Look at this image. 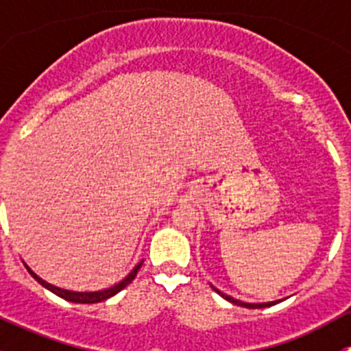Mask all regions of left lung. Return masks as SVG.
Instances as JSON below:
<instances>
[{"label": "left lung", "mask_w": 351, "mask_h": 351, "mask_svg": "<svg viewBox=\"0 0 351 351\" xmlns=\"http://www.w3.org/2000/svg\"><path fill=\"white\" fill-rule=\"evenodd\" d=\"M210 287H212V289L215 290V292L219 293V295L222 297V299L229 300V302L236 304V306L247 307V309H263V307H270V306H275V304H278V302H280V300H271V302H260V304H254V302H243V300H239V299H234V297H231V295H228V293L221 292V290H219V289H215L214 285H210Z\"/></svg>", "instance_id": "obj_1"}]
</instances>
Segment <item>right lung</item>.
Instances as JSON below:
<instances>
[{
  "label": "right lung",
  "mask_w": 351,
  "mask_h": 351,
  "mask_svg": "<svg viewBox=\"0 0 351 351\" xmlns=\"http://www.w3.org/2000/svg\"><path fill=\"white\" fill-rule=\"evenodd\" d=\"M143 261H139V263H137L136 267H134V270L130 271V274L127 275V277L123 278L122 282H119V284H115L113 287H108V289L97 290V292H74V290L61 289V287H56V285L49 284V282L42 280V278L38 277L37 274H34V271H32L30 268L27 267V265H25V267H27L28 274H30L32 277H34L35 280L38 282V284H40L42 287H45V289H47V290H51L52 293L59 295V297H61V299L69 300V302H76V304H97V302H104V300H107L112 295H115V293H119L122 289H125V287L129 285L130 282L134 280V278H136L137 271H139V268L143 267Z\"/></svg>",
  "instance_id": "obj_1"
}]
</instances>
